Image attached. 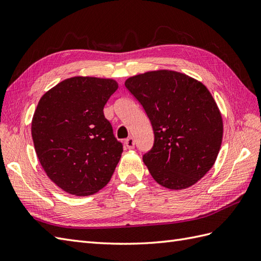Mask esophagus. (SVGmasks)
I'll list each match as a JSON object with an SVG mask.
<instances>
[{
  "label": "esophagus",
  "instance_id": "34e87169",
  "mask_svg": "<svg viewBox=\"0 0 261 261\" xmlns=\"http://www.w3.org/2000/svg\"><path fill=\"white\" fill-rule=\"evenodd\" d=\"M124 144H125V148L126 149H133L135 148V145H136V141H135V139H133L132 137H130V138H128L124 141Z\"/></svg>",
  "mask_w": 261,
  "mask_h": 261
}]
</instances>
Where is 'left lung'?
<instances>
[{
	"instance_id": "1",
	"label": "left lung",
	"mask_w": 261,
	"mask_h": 261,
	"mask_svg": "<svg viewBox=\"0 0 261 261\" xmlns=\"http://www.w3.org/2000/svg\"><path fill=\"white\" fill-rule=\"evenodd\" d=\"M124 85L152 124L154 143L143 155L152 177L170 190L195 184L215 163L223 139L222 115L208 89L172 70L144 72Z\"/></svg>"
}]
</instances>
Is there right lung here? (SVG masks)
<instances>
[{
  "mask_svg": "<svg viewBox=\"0 0 261 261\" xmlns=\"http://www.w3.org/2000/svg\"><path fill=\"white\" fill-rule=\"evenodd\" d=\"M118 84L113 79L72 77L39 100L32 138L46 174L58 188L88 196L108 184L123 151L103 107Z\"/></svg>",
  "mask_w": 261,
  "mask_h": 261,
  "instance_id": "1",
  "label": "right lung"
}]
</instances>
